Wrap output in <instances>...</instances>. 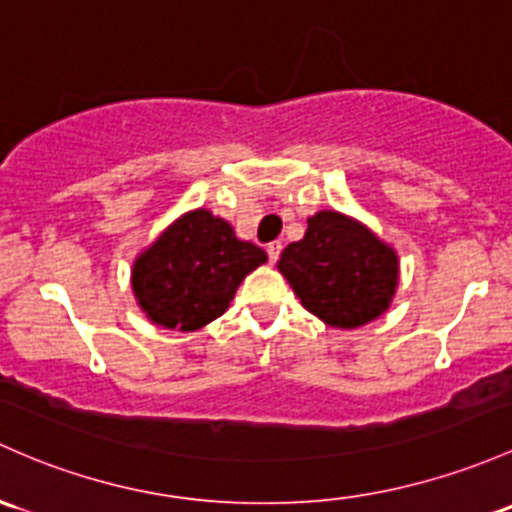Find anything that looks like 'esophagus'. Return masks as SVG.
<instances>
[{"label":"esophagus","mask_w":512,"mask_h":512,"mask_svg":"<svg viewBox=\"0 0 512 512\" xmlns=\"http://www.w3.org/2000/svg\"><path fill=\"white\" fill-rule=\"evenodd\" d=\"M279 255H282V242H270L267 245V257H270L272 265L279 260Z\"/></svg>","instance_id":"34e87169"}]
</instances>
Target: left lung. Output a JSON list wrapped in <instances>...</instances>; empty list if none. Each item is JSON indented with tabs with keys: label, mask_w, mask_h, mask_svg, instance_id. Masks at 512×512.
I'll use <instances>...</instances> for the list:
<instances>
[{
	"label": "left lung",
	"mask_w": 512,
	"mask_h": 512,
	"mask_svg": "<svg viewBox=\"0 0 512 512\" xmlns=\"http://www.w3.org/2000/svg\"><path fill=\"white\" fill-rule=\"evenodd\" d=\"M279 272L301 304L336 328L373 321L397 287V255L370 230L341 213L309 218L304 238L284 247Z\"/></svg>",
	"instance_id": "left-lung-1"
}]
</instances>
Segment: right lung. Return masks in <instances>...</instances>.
<instances>
[{
	"label": "right lung",
	"mask_w": 512,
	"mask_h": 512,
	"mask_svg": "<svg viewBox=\"0 0 512 512\" xmlns=\"http://www.w3.org/2000/svg\"><path fill=\"white\" fill-rule=\"evenodd\" d=\"M265 260L262 247L238 240L230 223L198 208L137 257L132 289L154 324L196 331L228 309L245 274Z\"/></svg>",
	"instance_id": "obj_1"
}]
</instances>
